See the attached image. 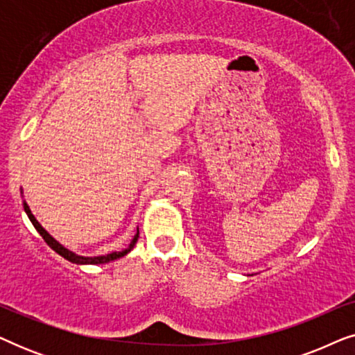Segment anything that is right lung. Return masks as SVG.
<instances>
[{
  "instance_id": "right-lung-1",
  "label": "right lung",
  "mask_w": 355,
  "mask_h": 355,
  "mask_svg": "<svg viewBox=\"0 0 355 355\" xmlns=\"http://www.w3.org/2000/svg\"><path fill=\"white\" fill-rule=\"evenodd\" d=\"M21 193H22V191H21ZM22 205H24V211L27 213V216H28V220H31V223L33 225V227H35V230L38 231V234H40L43 239H45V242L48 245L51 247L53 250L56 252V254H60L62 259H66V260H69L71 263H77V265H101V263H110V261H113V260H118V259H121V257H124V255H128L130 250L134 249V245L137 244V239H139V227H137V234L134 236V239L130 241V244H129V247L128 249H124V250H121V252H111V254H106V255H98V257H84V255H77V254H74V252L72 250H69V249H66L64 245L62 244H60V242H58L55 237H53L50 232H48L45 227H43L40 223L37 221V218L33 216V213L31 211V208H28V205H27V202L24 200L22 202Z\"/></svg>"
}]
</instances>
